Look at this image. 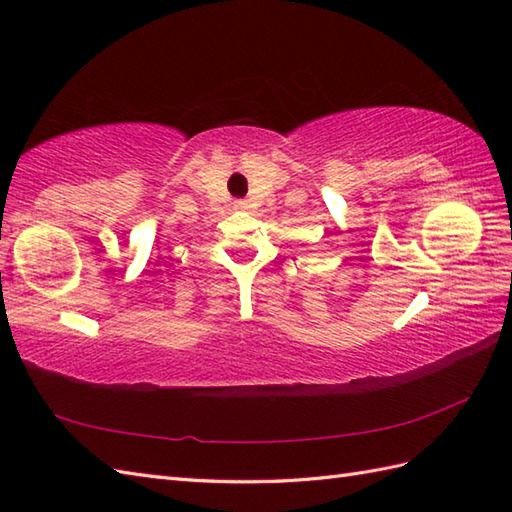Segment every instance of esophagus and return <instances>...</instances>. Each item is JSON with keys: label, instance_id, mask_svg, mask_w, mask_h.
I'll use <instances>...</instances> for the list:
<instances>
[{"label": "esophagus", "instance_id": "34e87169", "mask_svg": "<svg viewBox=\"0 0 512 512\" xmlns=\"http://www.w3.org/2000/svg\"><path fill=\"white\" fill-rule=\"evenodd\" d=\"M233 206L237 211H248L250 209V200H235Z\"/></svg>", "mask_w": 512, "mask_h": 512}]
</instances>
